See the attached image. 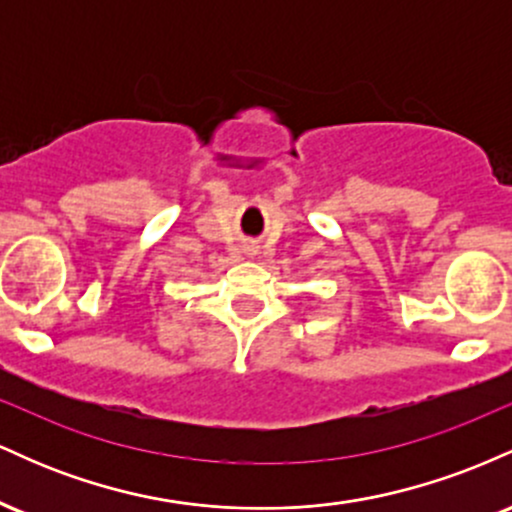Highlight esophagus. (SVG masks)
<instances>
[{
	"mask_svg": "<svg viewBox=\"0 0 512 512\" xmlns=\"http://www.w3.org/2000/svg\"><path fill=\"white\" fill-rule=\"evenodd\" d=\"M250 250H252V248H250Z\"/></svg>",
	"mask_w": 512,
	"mask_h": 512,
	"instance_id": "esophagus-1",
	"label": "esophagus"
}]
</instances>
